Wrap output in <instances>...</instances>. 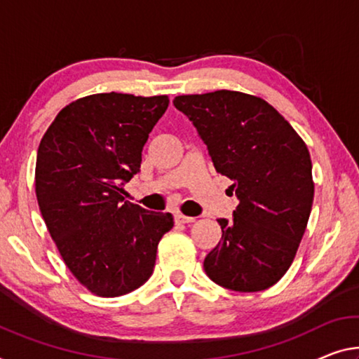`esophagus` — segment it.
Wrapping results in <instances>:
<instances>
[{"instance_id":"esophagus-1","label":"esophagus","mask_w":359,"mask_h":359,"mask_svg":"<svg viewBox=\"0 0 359 359\" xmlns=\"http://www.w3.org/2000/svg\"><path fill=\"white\" fill-rule=\"evenodd\" d=\"M196 218L192 217H186L183 213H176L175 215V223L176 224H184V223H194Z\"/></svg>"}]
</instances>
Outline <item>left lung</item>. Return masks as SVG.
<instances>
[{
	"mask_svg": "<svg viewBox=\"0 0 359 359\" xmlns=\"http://www.w3.org/2000/svg\"><path fill=\"white\" fill-rule=\"evenodd\" d=\"M173 104L239 198L233 219H218L222 239L203 269L231 290L271 287L294 262L310 218L314 184L306 144L262 97L219 90L176 96Z\"/></svg>",
	"mask_w": 359,
	"mask_h": 359,
	"instance_id": "1",
	"label": "left lung"
}]
</instances>
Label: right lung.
Wrapping results in <instances>:
<instances>
[{"label":"right lung","instance_id":"obj_1","mask_svg":"<svg viewBox=\"0 0 359 359\" xmlns=\"http://www.w3.org/2000/svg\"><path fill=\"white\" fill-rule=\"evenodd\" d=\"M168 96L99 93L65 106L36 154L35 189L67 268L93 294L118 297L151 278L172 213L125 202Z\"/></svg>","mask_w":359,"mask_h":359}]
</instances>
